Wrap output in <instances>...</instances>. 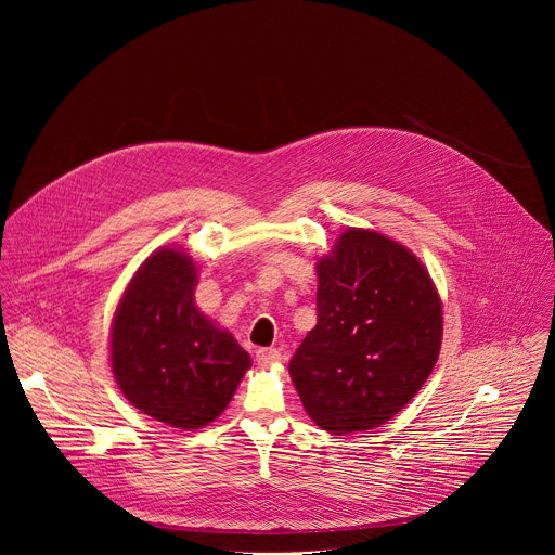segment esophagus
<instances>
[{
    "label": "esophagus",
    "instance_id": "obj_1",
    "mask_svg": "<svg viewBox=\"0 0 555 555\" xmlns=\"http://www.w3.org/2000/svg\"><path fill=\"white\" fill-rule=\"evenodd\" d=\"M257 362L261 366H274L281 362V351L279 349H259L257 351Z\"/></svg>",
    "mask_w": 555,
    "mask_h": 555
}]
</instances>
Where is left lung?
Wrapping results in <instances>:
<instances>
[{"label":"left lung","instance_id":"8db88e82","mask_svg":"<svg viewBox=\"0 0 555 555\" xmlns=\"http://www.w3.org/2000/svg\"><path fill=\"white\" fill-rule=\"evenodd\" d=\"M319 323L289 362L309 420L332 435L373 430L430 377L443 305L426 266L371 228H347L315 261Z\"/></svg>","mask_w":555,"mask_h":555}]
</instances>
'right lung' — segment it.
I'll use <instances>...</instances> for the list:
<instances>
[{"mask_svg": "<svg viewBox=\"0 0 555 555\" xmlns=\"http://www.w3.org/2000/svg\"><path fill=\"white\" fill-rule=\"evenodd\" d=\"M197 266L178 246L151 253L125 287L109 330L118 388L140 413L180 430L215 422L253 360L195 305Z\"/></svg>", "mask_w": 555, "mask_h": 555, "instance_id": "1", "label": "right lung"}]
</instances>
